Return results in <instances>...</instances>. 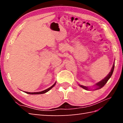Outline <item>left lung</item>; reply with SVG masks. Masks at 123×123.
I'll use <instances>...</instances> for the list:
<instances>
[{
	"label": "left lung",
	"mask_w": 123,
	"mask_h": 123,
	"mask_svg": "<svg viewBox=\"0 0 123 123\" xmlns=\"http://www.w3.org/2000/svg\"><path fill=\"white\" fill-rule=\"evenodd\" d=\"M114 66H115V64H113V68H112V69L111 70V71L109 72V74H108L107 76L105 79L102 80L101 81H100L99 82L97 83V84L96 85V86H97L98 88H96L97 89H100L102 87H103L105 85L106 83L107 82V81H108V80L110 79V78L111 77V76L112 75V74H113V71H114ZM80 86V85H79ZM81 87L83 88V89H85L86 90H88V87H86V86H80Z\"/></svg>",
	"instance_id": "8db88e82"
}]
</instances>
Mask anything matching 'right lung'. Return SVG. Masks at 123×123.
<instances>
[{
    "mask_svg": "<svg viewBox=\"0 0 123 123\" xmlns=\"http://www.w3.org/2000/svg\"><path fill=\"white\" fill-rule=\"evenodd\" d=\"M55 83H56V82L54 83V84L53 85V86H52L51 87H49V88H48V89H46V90H44V91H40V92H26V93H28V94H31V95H37V94H43V93H46V92H48V91H49V90L50 89H51L53 88L54 86H55Z\"/></svg>",
    "mask_w": 123,
    "mask_h": 123,
    "instance_id": "add662e5",
    "label": "right lung"
}]
</instances>
